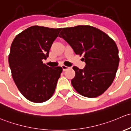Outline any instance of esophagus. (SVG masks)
I'll use <instances>...</instances> for the list:
<instances>
[{"label":"esophagus","instance_id":"esophagus-1","mask_svg":"<svg viewBox=\"0 0 131 131\" xmlns=\"http://www.w3.org/2000/svg\"><path fill=\"white\" fill-rule=\"evenodd\" d=\"M62 68L63 71H66V70H67V69H68L69 68V67L68 66H66L63 65V66H62Z\"/></svg>","mask_w":131,"mask_h":131}]
</instances>
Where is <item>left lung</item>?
<instances>
[{"label": "left lung", "instance_id": "obj_1", "mask_svg": "<svg viewBox=\"0 0 131 131\" xmlns=\"http://www.w3.org/2000/svg\"><path fill=\"white\" fill-rule=\"evenodd\" d=\"M59 36L71 46L75 54L84 56L83 69L72 67L75 75L71 84L75 91L88 98L102 95L114 81L119 64L118 50L114 40L88 25L64 28Z\"/></svg>", "mask_w": 131, "mask_h": 131}]
</instances>
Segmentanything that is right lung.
I'll return each mask as SVG.
<instances>
[{
	"label": "right lung",
	"instance_id": "1",
	"mask_svg": "<svg viewBox=\"0 0 131 131\" xmlns=\"http://www.w3.org/2000/svg\"><path fill=\"white\" fill-rule=\"evenodd\" d=\"M62 28L33 26L14 38L9 55L13 80L28 100L42 103L54 93L61 67L51 68L43 63Z\"/></svg>",
	"mask_w": 131,
	"mask_h": 131
}]
</instances>
